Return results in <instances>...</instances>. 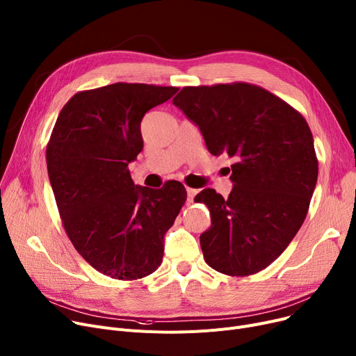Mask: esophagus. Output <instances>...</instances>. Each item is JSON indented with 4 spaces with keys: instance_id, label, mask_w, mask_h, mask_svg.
<instances>
[{
    "instance_id": "34e87169",
    "label": "esophagus",
    "mask_w": 356,
    "mask_h": 356,
    "mask_svg": "<svg viewBox=\"0 0 356 356\" xmlns=\"http://www.w3.org/2000/svg\"><path fill=\"white\" fill-rule=\"evenodd\" d=\"M186 192H188V202H189V203L193 202L195 196L197 195V191H196V189H192V188H188V189H186Z\"/></svg>"
}]
</instances>
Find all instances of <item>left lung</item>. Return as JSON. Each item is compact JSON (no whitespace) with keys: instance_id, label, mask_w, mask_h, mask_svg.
<instances>
[{"instance_id":"8db88e82","label":"left lung","mask_w":356,"mask_h":356,"mask_svg":"<svg viewBox=\"0 0 356 356\" xmlns=\"http://www.w3.org/2000/svg\"><path fill=\"white\" fill-rule=\"evenodd\" d=\"M213 156L234 159L232 192L203 189L211 212L200 235L208 266L228 275L268 267L289 247L307 215L317 181L312 131L302 114L250 83L186 86L173 98Z\"/></svg>"}]
</instances>
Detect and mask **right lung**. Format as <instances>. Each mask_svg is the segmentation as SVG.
Listing matches in <instances>:
<instances>
[{
    "label": "right lung",
    "instance_id": "1",
    "mask_svg": "<svg viewBox=\"0 0 356 356\" xmlns=\"http://www.w3.org/2000/svg\"><path fill=\"white\" fill-rule=\"evenodd\" d=\"M179 88L112 83L78 92L62 108L46 149L47 173L73 247L97 271L117 280L154 273L163 261L186 189L134 184L128 164L143 149L145 112Z\"/></svg>",
    "mask_w": 356,
    "mask_h": 356
}]
</instances>
